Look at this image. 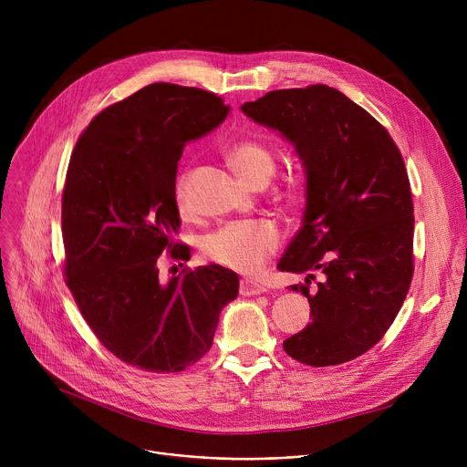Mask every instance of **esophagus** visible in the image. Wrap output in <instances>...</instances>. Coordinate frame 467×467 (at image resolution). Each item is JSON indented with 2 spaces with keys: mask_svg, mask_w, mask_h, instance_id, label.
Listing matches in <instances>:
<instances>
[{
  "mask_svg": "<svg viewBox=\"0 0 467 467\" xmlns=\"http://www.w3.org/2000/svg\"><path fill=\"white\" fill-rule=\"evenodd\" d=\"M265 291H266V287H265L261 282H257V280L244 278V280L240 282V296H244V297L261 296V293H265Z\"/></svg>",
  "mask_w": 467,
  "mask_h": 467,
  "instance_id": "1",
  "label": "esophagus"
}]
</instances>
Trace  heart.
<instances>
[{"label": "heart", "instance_id": "heart-1", "mask_svg": "<svg viewBox=\"0 0 467 467\" xmlns=\"http://www.w3.org/2000/svg\"><path fill=\"white\" fill-rule=\"evenodd\" d=\"M229 162L238 171V176L250 185L271 180L275 171V159L265 145L257 141H238L231 147ZM176 202L180 208H187V176H180L176 182ZM280 246V233L275 223L266 219L234 221L215 233L208 234L202 242L204 255L215 265L233 268L236 273H257L265 261Z\"/></svg>", "mask_w": 467, "mask_h": 467}]
</instances>
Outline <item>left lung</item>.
Returning <instances> with one entry per match:
<instances>
[{
	"mask_svg": "<svg viewBox=\"0 0 467 467\" xmlns=\"http://www.w3.org/2000/svg\"><path fill=\"white\" fill-rule=\"evenodd\" d=\"M244 115L287 140L305 168L299 233L278 268L324 273L317 291L291 285L310 303L312 322L284 340L312 367L350 361L382 338L412 278V196L403 157L388 130L327 85L266 92Z\"/></svg>",
	"mask_w": 467,
	"mask_h": 467,
	"instance_id": "8db88e82",
	"label": "left lung"
}]
</instances>
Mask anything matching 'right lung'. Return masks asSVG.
Masks as SVG:
<instances>
[{"mask_svg":"<svg viewBox=\"0 0 467 467\" xmlns=\"http://www.w3.org/2000/svg\"><path fill=\"white\" fill-rule=\"evenodd\" d=\"M231 108L212 92L147 85L98 113L71 153L62 194L66 282L83 317L119 359L178 373L213 342L238 275L199 266L162 282L159 255L189 261L180 229L178 161L185 143L217 129Z\"/></svg>","mask_w":467,"mask_h":467,"instance_id":"1","label":"right lung"}]
</instances>
